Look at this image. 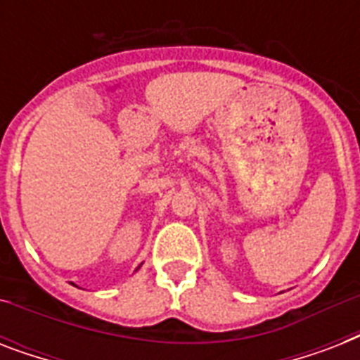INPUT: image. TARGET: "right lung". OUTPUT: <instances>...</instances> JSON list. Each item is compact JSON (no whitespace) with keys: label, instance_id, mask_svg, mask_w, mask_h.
<instances>
[{"label":"right lung","instance_id":"add662e5","mask_svg":"<svg viewBox=\"0 0 360 360\" xmlns=\"http://www.w3.org/2000/svg\"><path fill=\"white\" fill-rule=\"evenodd\" d=\"M141 267V265H138V267H136V271H138V269H140Z\"/></svg>","mask_w":360,"mask_h":360}]
</instances>
